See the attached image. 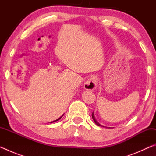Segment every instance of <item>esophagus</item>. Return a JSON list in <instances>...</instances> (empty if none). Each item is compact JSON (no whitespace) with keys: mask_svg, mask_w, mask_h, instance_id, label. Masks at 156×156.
I'll use <instances>...</instances> for the list:
<instances>
[{"mask_svg":"<svg viewBox=\"0 0 156 156\" xmlns=\"http://www.w3.org/2000/svg\"><path fill=\"white\" fill-rule=\"evenodd\" d=\"M97 78L93 76V77H91L86 81V83L84 84V87L86 90H95L97 87Z\"/></svg>","mask_w":156,"mask_h":156,"instance_id":"esophagus-1","label":"esophagus"}]
</instances>
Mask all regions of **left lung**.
<instances>
[{
	"label": "left lung",
	"mask_w": 156,
	"mask_h": 156,
	"mask_svg": "<svg viewBox=\"0 0 156 156\" xmlns=\"http://www.w3.org/2000/svg\"><path fill=\"white\" fill-rule=\"evenodd\" d=\"M92 118H93V120H94V121L95 122V123H96L98 126H103V127H105V126H102V125H100V124L97 122V120H96V118H95V116H94V112L92 113ZM109 128H110V127H109Z\"/></svg>",
	"instance_id": "left-lung-1"
}]
</instances>
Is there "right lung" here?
<instances>
[{
    "label": "right lung",
    "mask_w": 156,
    "mask_h": 156,
    "mask_svg": "<svg viewBox=\"0 0 156 156\" xmlns=\"http://www.w3.org/2000/svg\"><path fill=\"white\" fill-rule=\"evenodd\" d=\"M62 116H63V115L61 116V117H60V118H58V119H57V120H54V121H53V122H51V123H52V122H56V121H58V120H59L60 119V118H61L62 117Z\"/></svg>",
    "instance_id": "right-lung-1"
}]
</instances>
